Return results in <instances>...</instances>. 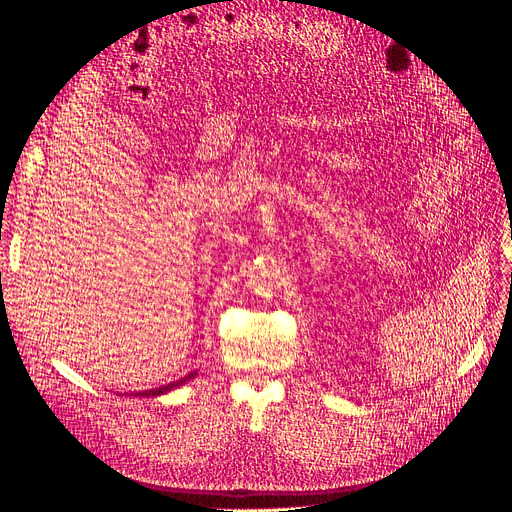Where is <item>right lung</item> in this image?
<instances>
[{
    "instance_id": "1",
    "label": "right lung",
    "mask_w": 512,
    "mask_h": 512,
    "mask_svg": "<svg viewBox=\"0 0 512 512\" xmlns=\"http://www.w3.org/2000/svg\"><path fill=\"white\" fill-rule=\"evenodd\" d=\"M196 376V371H190V374H185V376H181L179 380H175V382H168V384H158V386H153V389H147V391H138V393H134L136 397H158V395H162V393H168V391H173V389H177V386H181V384H185L188 382L190 378H194Z\"/></svg>"
}]
</instances>
